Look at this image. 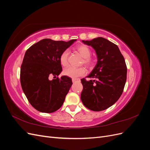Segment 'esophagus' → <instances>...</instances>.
Masks as SVG:
<instances>
[{
  "instance_id": "obj_1",
  "label": "esophagus",
  "mask_w": 150,
  "mask_h": 150,
  "mask_svg": "<svg viewBox=\"0 0 150 150\" xmlns=\"http://www.w3.org/2000/svg\"><path fill=\"white\" fill-rule=\"evenodd\" d=\"M80 81V79H78V78H73L72 79V83H76V82H78V81Z\"/></svg>"
}]
</instances>
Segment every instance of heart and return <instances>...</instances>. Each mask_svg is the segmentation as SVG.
I'll use <instances>...</instances> for the list:
<instances>
[{
  "mask_svg": "<svg viewBox=\"0 0 150 150\" xmlns=\"http://www.w3.org/2000/svg\"><path fill=\"white\" fill-rule=\"evenodd\" d=\"M76 49L78 51L81 56L83 57V63L87 67H91L93 66L94 61L92 57H91V49L86 45L80 44L76 47ZM68 56H69V51L67 49L64 50L59 56V62L63 66H66L68 64ZM64 75L72 78H76L79 76H84L86 74V69L84 67H74L69 66L65 68L63 71Z\"/></svg>",
  "mask_w": 150,
  "mask_h": 150,
  "instance_id": "heart-1",
  "label": "heart"
}]
</instances>
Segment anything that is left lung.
Listing matches in <instances>:
<instances>
[{
  "label": "left lung",
  "instance_id": "1",
  "mask_svg": "<svg viewBox=\"0 0 150 150\" xmlns=\"http://www.w3.org/2000/svg\"><path fill=\"white\" fill-rule=\"evenodd\" d=\"M96 51L98 62L88 78L81 79L83 89L81 99L90 110L101 111L113 105L123 92L127 67L117 45L103 38L82 40Z\"/></svg>",
  "mask_w": 150,
  "mask_h": 150
}]
</instances>
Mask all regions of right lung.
<instances>
[{"label": "right lung", "mask_w": 150, "mask_h": 150, "mask_svg": "<svg viewBox=\"0 0 150 150\" xmlns=\"http://www.w3.org/2000/svg\"><path fill=\"white\" fill-rule=\"evenodd\" d=\"M68 42L44 39L27 50L21 67L20 80L22 90L29 102L42 112H53L64 103L72 84L66 76H58L62 71L61 54L76 41Z\"/></svg>", "instance_id": "1"}]
</instances>
